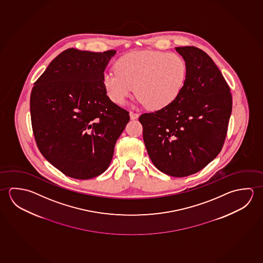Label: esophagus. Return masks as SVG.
Listing matches in <instances>:
<instances>
[{"mask_svg":"<svg viewBox=\"0 0 263 263\" xmlns=\"http://www.w3.org/2000/svg\"><path fill=\"white\" fill-rule=\"evenodd\" d=\"M138 113H135V112L134 111L129 112V118H130V120H136V119H138Z\"/></svg>","mask_w":263,"mask_h":263,"instance_id":"1","label":"esophagus"}]
</instances>
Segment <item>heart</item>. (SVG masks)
<instances>
[{
    "mask_svg": "<svg viewBox=\"0 0 263 263\" xmlns=\"http://www.w3.org/2000/svg\"><path fill=\"white\" fill-rule=\"evenodd\" d=\"M115 69L102 76L103 87L109 99L122 105L136 86L139 100L152 110H160L175 102L187 77L182 57L158 50L126 54L117 62Z\"/></svg>",
    "mask_w": 263,
    "mask_h": 263,
    "instance_id": "1",
    "label": "heart"
}]
</instances>
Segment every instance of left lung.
I'll return each mask as SVG.
<instances>
[{
  "label": "left lung",
  "mask_w": 263,
  "mask_h": 263,
  "mask_svg": "<svg viewBox=\"0 0 263 263\" xmlns=\"http://www.w3.org/2000/svg\"><path fill=\"white\" fill-rule=\"evenodd\" d=\"M187 65L180 96L165 108L139 117L143 142L161 172L182 178L202 170L222 150L232 111L230 88L208 54L177 47Z\"/></svg>",
  "instance_id": "obj_1"
}]
</instances>
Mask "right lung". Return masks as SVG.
<instances>
[{
  "label": "right lung",
  "mask_w": 263,
  "mask_h": 263,
  "mask_svg": "<svg viewBox=\"0 0 263 263\" xmlns=\"http://www.w3.org/2000/svg\"><path fill=\"white\" fill-rule=\"evenodd\" d=\"M115 53L66 49L34 84L30 114L36 145L68 177L89 179L105 172L129 122V112L103 87V73Z\"/></svg>",
  "instance_id": "add662e5"
}]
</instances>
